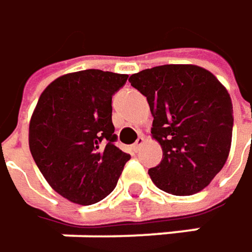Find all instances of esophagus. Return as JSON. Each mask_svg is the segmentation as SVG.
Segmentation results:
<instances>
[{
    "instance_id": "obj_1",
    "label": "esophagus",
    "mask_w": 252,
    "mask_h": 252,
    "mask_svg": "<svg viewBox=\"0 0 252 252\" xmlns=\"http://www.w3.org/2000/svg\"><path fill=\"white\" fill-rule=\"evenodd\" d=\"M143 144H144V137H143V135H140V137L137 138V141L132 144V150H134V151H138V150L141 149V146H143Z\"/></svg>"
}]
</instances>
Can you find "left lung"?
<instances>
[{
	"label": "left lung",
	"instance_id": "1",
	"mask_svg": "<svg viewBox=\"0 0 252 252\" xmlns=\"http://www.w3.org/2000/svg\"><path fill=\"white\" fill-rule=\"evenodd\" d=\"M153 115L151 134L163 149L160 164L149 170L154 185L176 196L205 189L223 167L232 138L228 91L206 69L163 64L134 73Z\"/></svg>",
	"mask_w": 252,
	"mask_h": 252
}]
</instances>
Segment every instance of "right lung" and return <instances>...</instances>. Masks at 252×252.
Masks as SVG:
<instances>
[{
	"label": "right lung",
	"mask_w": 252,
	"mask_h": 252,
	"mask_svg": "<svg viewBox=\"0 0 252 252\" xmlns=\"http://www.w3.org/2000/svg\"><path fill=\"white\" fill-rule=\"evenodd\" d=\"M128 75L88 69L53 80L40 95L29 144L49 185L73 203L111 193L131 158L115 146L112 96Z\"/></svg>",
	"instance_id": "1"
}]
</instances>
